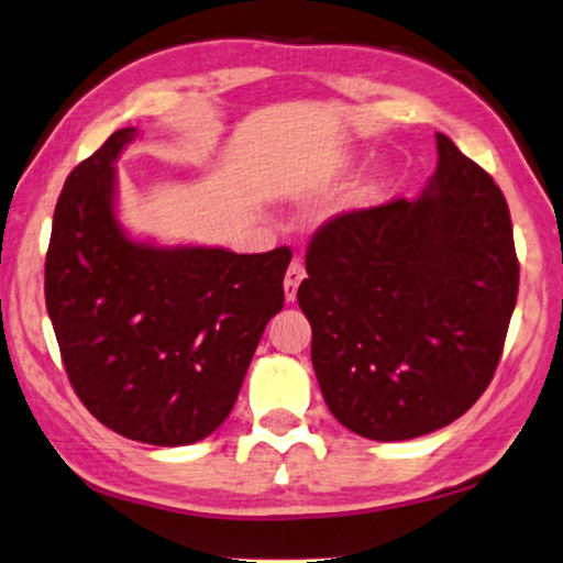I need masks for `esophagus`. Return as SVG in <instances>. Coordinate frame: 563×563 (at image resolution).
Returning a JSON list of instances; mask_svg holds the SVG:
<instances>
[{
    "label": "esophagus",
    "instance_id": "obj_1",
    "mask_svg": "<svg viewBox=\"0 0 563 563\" xmlns=\"http://www.w3.org/2000/svg\"><path fill=\"white\" fill-rule=\"evenodd\" d=\"M306 278V271L303 265H300V260H292L288 273H285V280H283V288H285V300H296V292H298V285L300 280Z\"/></svg>",
    "mask_w": 563,
    "mask_h": 563
}]
</instances>
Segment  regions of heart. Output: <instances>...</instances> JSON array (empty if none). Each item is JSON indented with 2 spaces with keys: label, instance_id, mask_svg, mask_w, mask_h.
I'll return each instance as SVG.
<instances>
[{
  "label": "heart",
  "instance_id": "b5f03b06",
  "mask_svg": "<svg viewBox=\"0 0 563 563\" xmlns=\"http://www.w3.org/2000/svg\"><path fill=\"white\" fill-rule=\"evenodd\" d=\"M375 188H377V176H375V178H372V180H369V184H367V194H372V191H375Z\"/></svg>",
  "mask_w": 563,
  "mask_h": 563
}]
</instances>
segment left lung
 <instances>
[{"label": "left lung", "mask_w": 563, "mask_h": 563, "mask_svg": "<svg viewBox=\"0 0 563 563\" xmlns=\"http://www.w3.org/2000/svg\"><path fill=\"white\" fill-rule=\"evenodd\" d=\"M418 199L346 211L311 236L298 306L323 400L372 441L439 431L493 379L518 298L508 201L446 134Z\"/></svg>", "instance_id": "left-lung-1"}]
</instances>
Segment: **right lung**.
Instances as JSON below:
<instances>
[{"mask_svg": "<svg viewBox=\"0 0 563 563\" xmlns=\"http://www.w3.org/2000/svg\"><path fill=\"white\" fill-rule=\"evenodd\" d=\"M134 126L78 163L58 196L45 306L89 413L132 441L186 446L232 413L267 321L283 308L290 250L134 242L117 221V170Z\"/></svg>", "mask_w": 563, "mask_h": 563, "instance_id": "1", "label": "right lung"}]
</instances>
